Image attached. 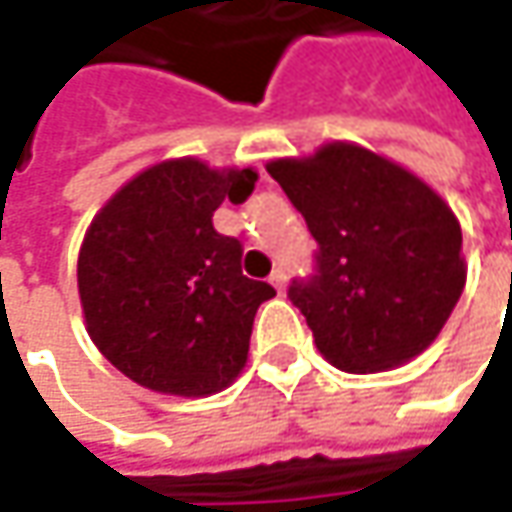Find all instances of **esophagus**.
Returning a JSON list of instances; mask_svg holds the SVG:
<instances>
[{"instance_id": "obj_1", "label": "esophagus", "mask_w": 512, "mask_h": 512, "mask_svg": "<svg viewBox=\"0 0 512 512\" xmlns=\"http://www.w3.org/2000/svg\"><path fill=\"white\" fill-rule=\"evenodd\" d=\"M270 285L276 287V290H279V293H282V290H285V285H287V273H285V267H276V270H273V273H270Z\"/></svg>"}]
</instances>
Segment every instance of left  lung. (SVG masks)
I'll use <instances>...</instances> for the list:
<instances>
[{"label": "left lung", "instance_id": "left-lung-1", "mask_svg": "<svg viewBox=\"0 0 512 512\" xmlns=\"http://www.w3.org/2000/svg\"><path fill=\"white\" fill-rule=\"evenodd\" d=\"M267 173L319 242L316 276L287 296L327 362L379 373L436 342L467 282L462 225L442 196L353 142L273 159Z\"/></svg>", "mask_w": 512, "mask_h": 512}]
</instances>
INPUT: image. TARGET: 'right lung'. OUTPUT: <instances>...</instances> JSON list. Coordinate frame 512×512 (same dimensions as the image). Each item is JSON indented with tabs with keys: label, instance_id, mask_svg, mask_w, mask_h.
<instances>
[{
	"label": "right lung",
	"instance_id": "right-lung-1",
	"mask_svg": "<svg viewBox=\"0 0 512 512\" xmlns=\"http://www.w3.org/2000/svg\"><path fill=\"white\" fill-rule=\"evenodd\" d=\"M259 173L182 156L110 196L79 247L76 282L99 353L130 382L199 399L245 370L253 316L276 290L242 273V245L213 230L225 199L245 202Z\"/></svg>",
	"mask_w": 512,
	"mask_h": 512
}]
</instances>
